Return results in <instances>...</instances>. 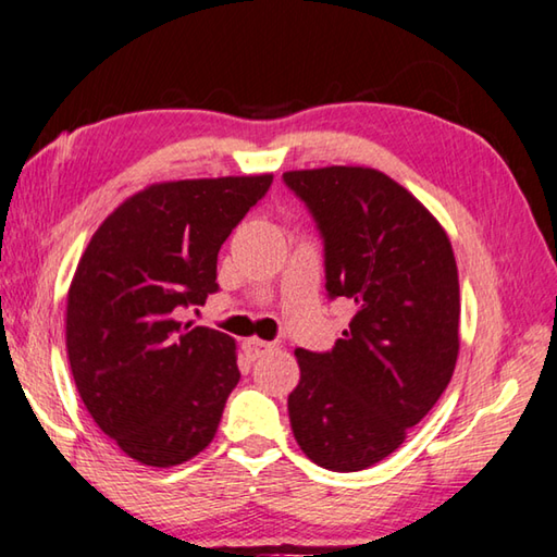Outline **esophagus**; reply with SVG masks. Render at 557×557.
Listing matches in <instances>:
<instances>
[{"mask_svg": "<svg viewBox=\"0 0 557 557\" xmlns=\"http://www.w3.org/2000/svg\"><path fill=\"white\" fill-rule=\"evenodd\" d=\"M272 348L275 346H272L270 342H262V338H245L243 342V351H245V356L252 358V361L260 356H265L268 351H272Z\"/></svg>", "mask_w": 557, "mask_h": 557, "instance_id": "34e87169", "label": "esophagus"}]
</instances>
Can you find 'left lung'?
I'll list each match as a JSON object with an SVG mask.
<instances>
[{"mask_svg": "<svg viewBox=\"0 0 557 557\" xmlns=\"http://www.w3.org/2000/svg\"><path fill=\"white\" fill-rule=\"evenodd\" d=\"M324 235L326 289L356 314L329 354L297 348L292 432L314 465L361 471L398 449L459 356V275L442 223L371 166L285 172Z\"/></svg>", "mask_w": 557, "mask_h": 557, "instance_id": "obj_1", "label": "left lung"}]
</instances>
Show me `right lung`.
<instances>
[{"label":"right lung","instance_id":"add662e5","mask_svg":"<svg viewBox=\"0 0 557 557\" xmlns=\"http://www.w3.org/2000/svg\"><path fill=\"white\" fill-rule=\"evenodd\" d=\"M272 174L182 178L127 196L92 233L69 287L65 348L96 425L139 465L176 467L211 445L240 381L235 338L186 326L219 250Z\"/></svg>","mask_w":557,"mask_h":557}]
</instances>
